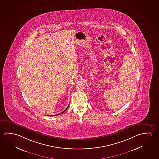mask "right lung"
<instances>
[{
    "label": "right lung",
    "mask_w": 159,
    "mask_h": 159,
    "mask_svg": "<svg viewBox=\"0 0 159 159\" xmlns=\"http://www.w3.org/2000/svg\"><path fill=\"white\" fill-rule=\"evenodd\" d=\"M68 107H69V106H68V107H66V109H65L64 111H63V112H61V113H59V114H58L57 115H60L61 114H63V112H65V111H66V110L68 109Z\"/></svg>",
    "instance_id": "add662e5"
}]
</instances>
